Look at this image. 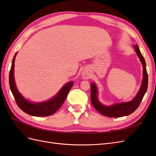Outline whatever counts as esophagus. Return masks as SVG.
I'll return each instance as SVG.
<instances>
[{
    "label": "esophagus",
    "instance_id": "1",
    "mask_svg": "<svg viewBox=\"0 0 156 156\" xmlns=\"http://www.w3.org/2000/svg\"><path fill=\"white\" fill-rule=\"evenodd\" d=\"M90 73L88 72H87V71H84V72H83L82 73V77L84 78V79H88L90 78Z\"/></svg>",
    "mask_w": 156,
    "mask_h": 156
}]
</instances>
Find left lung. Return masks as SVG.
Instances as JSON below:
<instances>
[{"instance_id":"obj_1","label":"left lung","mask_w":156,"mask_h":156,"mask_svg":"<svg viewBox=\"0 0 156 156\" xmlns=\"http://www.w3.org/2000/svg\"><path fill=\"white\" fill-rule=\"evenodd\" d=\"M133 48L139 58L141 63L143 64V81L141 83V86L138 93L135 98L130 101L122 102L115 103L111 105H105L98 100V89L95 83H91V102L94 107L101 113V115L108 116L118 118L129 115L133 113L139 106L140 103L142 101L145 93L147 90L148 88V73L146 72V66L145 60L143 56L141 54L138 45H133Z\"/></svg>"}]
</instances>
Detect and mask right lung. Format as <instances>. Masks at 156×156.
<instances>
[{"mask_svg": "<svg viewBox=\"0 0 156 156\" xmlns=\"http://www.w3.org/2000/svg\"><path fill=\"white\" fill-rule=\"evenodd\" d=\"M17 52L12 60L11 69L9 74V84L14 99L18 107L27 114L34 116H48L53 115L62 106L68 94L72 87L73 82L69 81L61 88L56 95L50 100L43 102H32L27 100L19 92L14 79V62Z\"/></svg>", "mask_w": 156, "mask_h": 156, "instance_id": "obj_1", "label": "right lung"}]
</instances>
